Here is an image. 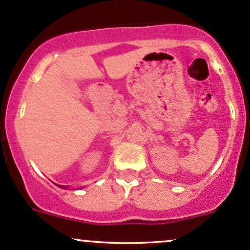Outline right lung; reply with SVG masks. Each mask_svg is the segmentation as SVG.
<instances>
[{"label":"right lung","instance_id":"add662e5","mask_svg":"<svg viewBox=\"0 0 250 250\" xmlns=\"http://www.w3.org/2000/svg\"><path fill=\"white\" fill-rule=\"evenodd\" d=\"M60 188H62V186H60ZM62 188H65V186H62Z\"/></svg>","mask_w":250,"mask_h":250}]
</instances>
